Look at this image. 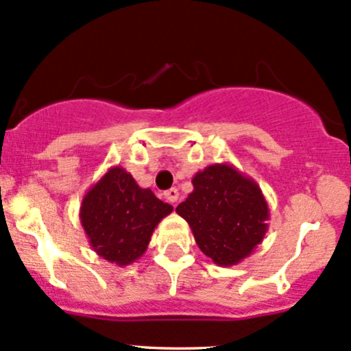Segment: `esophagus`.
<instances>
[{"instance_id":"esophagus-1","label":"esophagus","mask_w":351,"mask_h":351,"mask_svg":"<svg viewBox=\"0 0 351 351\" xmlns=\"http://www.w3.org/2000/svg\"><path fill=\"white\" fill-rule=\"evenodd\" d=\"M165 198L168 202H171V204H175L178 200V190L176 188H169V190L165 191Z\"/></svg>"}]
</instances>
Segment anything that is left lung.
Returning a JSON list of instances; mask_svg holds the SVG:
<instances>
[{"label":"left lung","instance_id":"left-lung-1","mask_svg":"<svg viewBox=\"0 0 351 351\" xmlns=\"http://www.w3.org/2000/svg\"><path fill=\"white\" fill-rule=\"evenodd\" d=\"M193 191L176 206L197 245L217 265L242 263L264 241L269 206L263 190L234 165L206 166L191 178Z\"/></svg>","mask_w":351,"mask_h":351}]
</instances>
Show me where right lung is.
<instances>
[{
	"label": "right lung",
	"mask_w": 351,
	"mask_h": 351,
	"mask_svg": "<svg viewBox=\"0 0 351 351\" xmlns=\"http://www.w3.org/2000/svg\"><path fill=\"white\" fill-rule=\"evenodd\" d=\"M171 212V205L139 186L131 173L112 166L84 195L80 223L94 252L123 267L146 252L154 228Z\"/></svg>",
	"instance_id": "obj_1"
}]
</instances>
